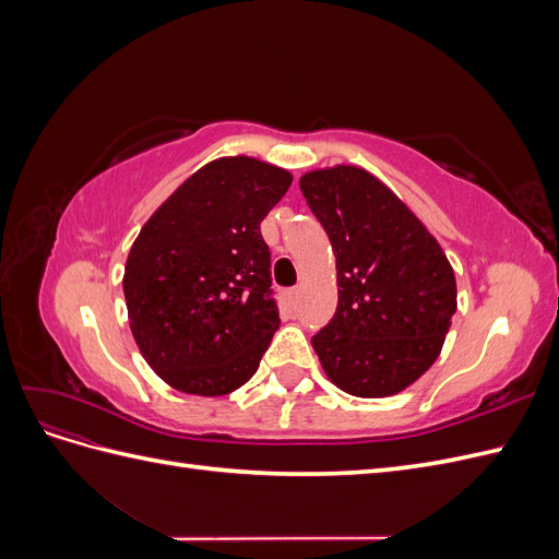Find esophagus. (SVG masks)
I'll list each match as a JSON object with an SVG mask.
<instances>
[{"instance_id": "1", "label": "esophagus", "mask_w": 559, "mask_h": 559, "mask_svg": "<svg viewBox=\"0 0 559 559\" xmlns=\"http://www.w3.org/2000/svg\"><path fill=\"white\" fill-rule=\"evenodd\" d=\"M298 286H294V289H289V292H286V298H289V302H292V306H296V302H298Z\"/></svg>"}]
</instances>
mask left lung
<instances>
[{
	"mask_svg": "<svg viewBox=\"0 0 559 559\" xmlns=\"http://www.w3.org/2000/svg\"><path fill=\"white\" fill-rule=\"evenodd\" d=\"M335 251L337 308L312 347L329 380L361 399L392 396L438 359L456 310V282L419 218L359 167L300 179Z\"/></svg>",
	"mask_w": 559,
	"mask_h": 559,
	"instance_id": "left-lung-1",
	"label": "left lung"
}]
</instances>
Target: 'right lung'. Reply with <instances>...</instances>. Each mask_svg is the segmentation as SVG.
<instances>
[{
    "label": "right lung",
    "instance_id": "add662e5",
    "mask_svg": "<svg viewBox=\"0 0 559 559\" xmlns=\"http://www.w3.org/2000/svg\"><path fill=\"white\" fill-rule=\"evenodd\" d=\"M292 175L253 158H218L186 179L134 240L123 277L130 329L179 392L242 386L280 329L261 222Z\"/></svg>",
    "mask_w": 559,
    "mask_h": 559
}]
</instances>
